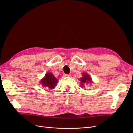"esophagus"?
<instances>
[{
	"instance_id": "34e87169",
	"label": "esophagus",
	"mask_w": 133,
	"mask_h": 133,
	"mask_svg": "<svg viewBox=\"0 0 133 133\" xmlns=\"http://www.w3.org/2000/svg\"><path fill=\"white\" fill-rule=\"evenodd\" d=\"M64 76H65V77H69V76H71L70 74H65L64 75Z\"/></svg>"
}]
</instances>
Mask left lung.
Here are the masks:
<instances>
[{
    "label": "left lung",
    "instance_id": "obj_1",
    "mask_svg": "<svg viewBox=\"0 0 133 133\" xmlns=\"http://www.w3.org/2000/svg\"><path fill=\"white\" fill-rule=\"evenodd\" d=\"M80 82H81L80 85L83 86L84 84H87L88 83L91 82V78H90V76L87 73H83V77L80 79Z\"/></svg>",
    "mask_w": 133,
    "mask_h": 133
}]
</instances>
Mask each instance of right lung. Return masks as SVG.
Segmentation results:
<instances>
[{"instance_id":"right-lung-1","label":"right lung","mask_w":133,"mask_h":133,"mask_svg":"<svg viewBox=\"0 0 133 133\" xmlns=\"http://www.w3.org/2000/svg\"><path fill=\"white\" fill-rule=\"evenodd\" d=\"M57 83V78L51 73L46 74L45 77L43 78L41 82V83L44 87L49 88L50 89H53Z\"/></svg>"}]
</instances>
